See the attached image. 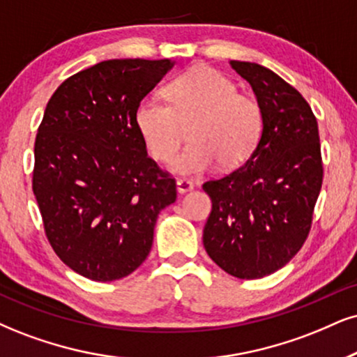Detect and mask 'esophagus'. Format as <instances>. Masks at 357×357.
<instances>
[{
	"instance_id": "obj_1",
	"label": "esophagus",
	"mask_w": 357,
	"mask_h": 357,
	"mask_svg": "<svg viewBox=\"0 0 357 357\" xmlns=\"http://www.w3.org/2000/svg\"><path fill=\"white\" fill-rule=\"evenodd\" d=\"M177 190H178V193L190 192V190H193V183L187 178H178L177 180Z\"/></svg>"
}]
</instances>
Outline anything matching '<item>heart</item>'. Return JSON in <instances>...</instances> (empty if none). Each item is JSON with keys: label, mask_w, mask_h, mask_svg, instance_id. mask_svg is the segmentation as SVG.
<instances>
[{"label": "heart", "mask_w": 357, "mask_h": 357, "mask_svg": "<svg viewBox=\"0 0 357 357\" xmlns=\"http://www.w3.org/2000/svg\"><path fill=\"white\" fill-rule=\"evenodd\" d=\"M167 102L145 98L134 122L151 155L167 162L182 142L188 124V145L172 160L178 175H197L220 162L235 169L248 160L259 142L263 114L257 100L240 94L235 82L212 68H193L165 86Z\"/></svg>", "instance_id": "obj_1"}]
</instances>
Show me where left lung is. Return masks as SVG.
Returning a JSON list of instances; mask_svg holds the SVG:
<instances>
[{"label": "left lung", "instance_id": "1", "mask_svg": "<svg viewBox=\"0 0 357 357\" xmlns=\"http://www.w3.org/2000/svg\"><path fill=\"white\" fill-rule=\"evenodd\" d=\"M257 96L259 142L245 165L204 183L212 213L204 228L208 257L228 275H271L301 250L323 183L318 122L305 98L265 66L230 61Z\"/></svg>", "mask_w": 357, "mask_h": 357}]
</instances>
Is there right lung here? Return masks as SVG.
<instances>
[{
  "mask_svg": "<svg viewBox=\"0 0 357 357\" xmlns=\"http://www.w3.org/2000/svg\"><path fill=\"white\" fill-rule=\"evenodd\" d=\"M174 68L170 59H109L57 87L34 142L33 192L61 261L92 281L142 265L175 180L147 155L137 104Z\"/></svg>",
  "mask_w": 357,
  "mask_h": 357,
  "instance_id": "obj_1",
  "label": "right lung"
}]
</instances>
